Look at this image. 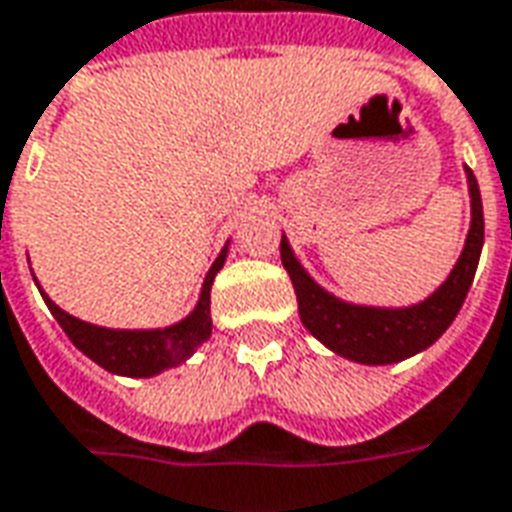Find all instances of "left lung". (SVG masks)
Here are the masks:
<instances>
[{"instance_id":"left-lung-1","label":"left lung","mask_w":512,"mask_h":512,"mask_svg":"<svg viewBox=\"0 0 512 512\" xmlns=\"http://www.w3.org/2000/svg\"><path fill=\"white\" fill-rule=\"evenodd\" d=\"M468 191H471V230H468L466 249L457 260V266L452 268L449 280L443 282L427 302L402 307V310L346 305L327 291H321L316 282L307 277L305 268L296 263L291 246L282 238V266L291 274L302 324L324 346H330L332 352L357 363H368V366L399 363L438 341L466 302V293L480 263L482 241H485L480 185L471 169H468Z\"/></svg>"}]
</instances>
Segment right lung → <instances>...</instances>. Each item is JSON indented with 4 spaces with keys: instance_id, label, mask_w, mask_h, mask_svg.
<instances>
[{
    "instance_id": "right-lung-1",
    "label": "right lung",
    "mask_w": 512,
    "mask_h": 512,
    "mask_svg": "<svg viewBox=\"0 0 512 512\" xmlns=\"http://www.w3.org/2000/svg\"><path fill=\"white\" fill-rule=\"evenodd\" d=\"M224 257H227V249L216 257V263L207 271L202 299H199L194 313L169 330H105V327H94V324H85L80 318L63 313L46 293L44 302L82 355H88L94 363L113 371V374L152 377V374H160L163 368L177 366L185 357L194 355L196 349L210 338V327H213V321H210V285L216 280L219 268L224 266Z\"/></svg>"
}]
</instances>
